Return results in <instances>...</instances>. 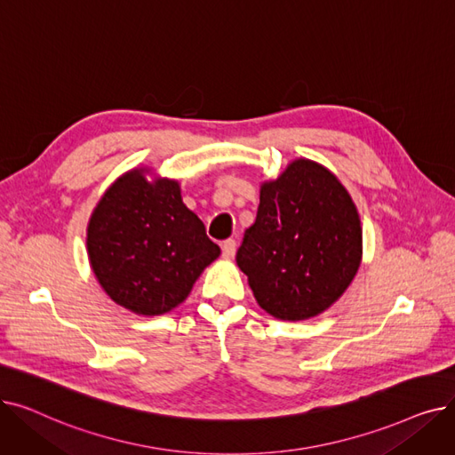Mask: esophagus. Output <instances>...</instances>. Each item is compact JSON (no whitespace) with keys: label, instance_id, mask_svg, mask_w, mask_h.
<instances>
[{"label":"esophagus","instance_id":"esophagus-1","mask_svg":"<svg viewBox=\"0 0 455 455\" xmlns=\"http://www.w3.org/2000/svg\"><path fill=\"white\" fill-rule=\"evenodd\" d=\"M221 251H223L225 258H232L235 254V242L234 240H225L221 243Z\"/></svg>","mask_w":455,"mask_h":455}]
</instances>
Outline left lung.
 <instances>
[{
  "instance_id": "left-lung-1",
  "label": "left lung",
  "mask_w": 455,
  "mask_h": 455,
  "mask_svg": "<svg viewBox=\"0 0 455 455\" xmlns=\"http://www.w3.org/2000/svg\"><path fill=\"white\" fill-rule=\"evenodd\" d=\"M360 259V215L348 191L304 158L261 186L256 221L235 254L258 304L282 321L324 312L348 288Z\"/></svg>"
}]
</instances>
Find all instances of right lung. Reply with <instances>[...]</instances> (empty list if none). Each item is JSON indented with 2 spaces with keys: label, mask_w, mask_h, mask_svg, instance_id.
<instances>
[{
  "label": "right lung",
  "mask_w": 455,
  "mask_h": 455,
  "mask_svg": "<svg viewBox=\"0 0 455 455\" xmlns=\"http://www.w3.org/2000/svg\"><path fill=\"white\" fill-rule=\"evenodd\" d=\"M92 269L108 297L134 314L179 306L221 249L188 210L175 180L148 182L141 170L117 179L88 225Z\"/></svg>",
  "instance_id": "obj_1"
}]
</instances>
